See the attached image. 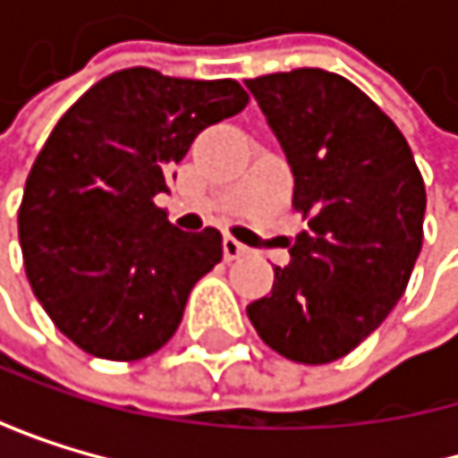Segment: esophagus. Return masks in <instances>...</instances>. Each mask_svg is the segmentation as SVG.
Returning a JSON list of instances; mask_svg holds the SVG:
<instances>
[{"mask_svg": "<svg viewBox=\"0 0 458 458\" xmlns=\"http://www.w3.org/2000/svg\"><path fill=\"white\" fill-rule=\"evenodd\" d=\"M222 250H225V260H239V258H244L250 250L242 244V242H236L233 236H227L225 242H222Z\"/></svg>", "mask_w": 458, "mask_h": 458, "instance_id": "obj_1", "label": "esophagus"}]
</instances>
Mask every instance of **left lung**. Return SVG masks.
Listing matches in <instances>:
<instances>
[{"label": "left lung", "instance_id": "1", "mask_svg": "<svg viewBox=\"0 0 458 458\" xmlns=\"http://www.w3.org/2000/svg\"><path fill=\"white\" fill-rule=\"evenodd\" d=\"M293 173L308 227L272 293L247 305L260 341L321 365L349 354L403 296L423 244L426 186L395 123L349 79L293 68L247 79Z\"/></svg>", "mask_w": 458, "mask_h": 458}]
</instances>
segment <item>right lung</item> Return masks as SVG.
<instances>
[{"label":"right lung","instance_id":"add662e5","mask_svg":"<svg viewBox=\"0 0 458 458\" xmlns=\"http://www.w3.org/2000/svg\"><path fill=\"white\" fill-rule=\"evenodd\" d=\"M233 79L153 68L93 84L48 134L19 208L38 302L79 349L104 360L159 352L189 291L222 260V233H186L153 200L195 137L247 106Z\"/></svg>","mask_w":458,"mask_h":458}]
</instances>
